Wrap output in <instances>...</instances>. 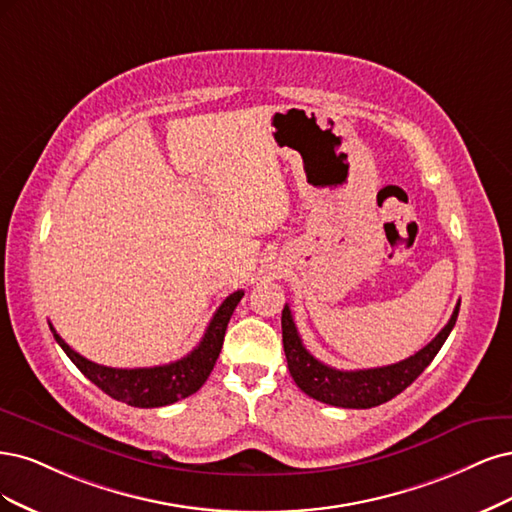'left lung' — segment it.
Here are the masks:
<instances>
[{
    "label": "left lung",
    "instance_id": "left-lung-1",
    "mask_svg": "<svg viewBox=\"0 0 512 512\" xmlns=\"http://www.w3.org/2000/svg\"><path fill=\"white\" fill-rule=\"evenodd\" d=\"M457 315L459 302L449 323L440 329L438 336L408 359L383 368L346 372L321 364L317 357H312L306 351V346L302 344V338L298 334V327L293 323L291 308L285 304L280 323H283V346L287 355V366L295 385L306 395H310V398L340 408H372L389 402L408 385H412V381H417V376L432 364V359L442 349L444 340L449 338Z\"/></svg>",
    "mask_w": 512,
    "mask_h": 512
}]
</instances>
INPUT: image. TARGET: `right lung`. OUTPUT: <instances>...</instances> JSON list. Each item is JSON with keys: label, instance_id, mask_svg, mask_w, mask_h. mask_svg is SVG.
Listing matches in <instances>:
<instances>
[{"label": "right lung", "instance_id": "right-lung-1", "mask_svg": "<svg viewBox=\"0 0 512 512\" xmlns=\"http://www.w3.org/2000/svg\"><path fill=\"white\" fill-rule=\"evenodd\" d=\"M242 295L244 291H234L229 298H225V302L217 308L214 317L210 319L200 344H197L187 357L172 361V364L166 366L134 370L100 366L70 349V344L55 332L53 325L51 332L57 344L65 351V355L74 361V366L85 374L93 385L108 393L110 398L136 408H159L187 398V395L195 393L206 383V378L210 376L214 364H217L219 359L227 323L232 319Z\"/></svg>", "mask_w": 512, "mask_h": 512}]
</instances>
